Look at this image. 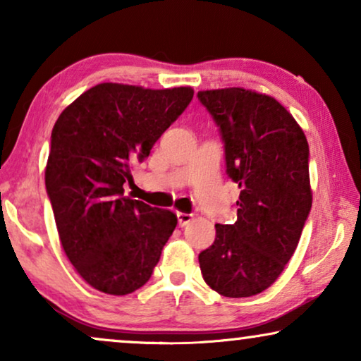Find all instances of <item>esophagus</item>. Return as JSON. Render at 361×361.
<instances>
[{
  "instance_id": "esophagus-1",
  "label": "esophagus",
  "mask_w": 361,
  "mask_h": 361,
  "mask_svg": "<svg viewBox=\"0 0 361 361\" xmlns=\"http://www.w3.org/2000/svg\"><path fill=\"white\" fill-rule=\"evenodd\" d=\"M177 220H179L180 226H185L187 224H190L194 220V215L192 214H184V212H177Z\"/></svg>"
}]
</instances>
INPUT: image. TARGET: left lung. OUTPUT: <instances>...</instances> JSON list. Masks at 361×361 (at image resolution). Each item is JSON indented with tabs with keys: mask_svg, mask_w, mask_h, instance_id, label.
I'll return each mask as SVG.
<instances>
[{
	"mask_svg": "<svg viewBox=\"0 0 361 361\" xmlns=\"http://www.w3.org/2000/svg\"><path fill=\"white\" fill-rule=\"evenodd\" d=\"M225 141L226 172L238 187V219L215 225L199 255L204 281L225 298L268 289L298 248L312 207L309 145L276 98L243 87L197 93Z\"/></svg>",
	"mask_w": 361,
	"mask_h": 361,
	"instance_id": "left-lung-1",
	"label": "left lung"
}]
</instances>
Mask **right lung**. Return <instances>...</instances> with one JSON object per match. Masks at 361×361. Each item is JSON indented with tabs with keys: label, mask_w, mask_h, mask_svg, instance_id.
I'll return each mask as SVG.
<instances>
[{
	"label": "right lung",
	"mask_w": 361,
	"mask_h": 361,
	"mask_svg": "<svg viewBox=\"0 0 361 361\" xmlns=\"http://www.w3.org/2000/svg\"><path fill=\"white\" fill-rule=\"evenodd\" d=\"M192 97V87L98 83L52 128L46 189L59 238L80 278L100 293L126 295L145 286L176 228L174 212L123 197V184Z\"/></svg>",
	"instance_id": "add662e5"
}]
</instances>
